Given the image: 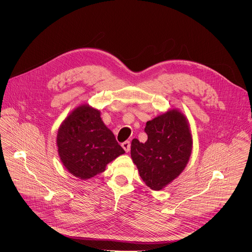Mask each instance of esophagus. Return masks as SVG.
<instances>
[{
	"label": "esophagus",
	"instance_id": "esophagus-1",
	"mask_svg": "<svg viewBox=\"0 0 252 252\" xmlns=\"http://www.w3.org/2000/svg\"><path fill=\"white\" fill-rule=\"evenodd\" d=\"M122 147H123V149L125 150L126 153H128L130 151V142L128 140H126V141L122 143Z\"/></svg>",
	"mask_w": 252,
	"mask_h": 252
}]
</instances>
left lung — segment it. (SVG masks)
I'll return each mask as SVG.
<instances>
[{"label":"left lung","mask_w":252,"mask_h":252,"mask_svg":"<svg viewBox=\"0 0 252 252\" xmlns=\"http://www.w3.org/2000/svg\"><path fill=\"white\" fill-rule=\"evenodd\" d=\"M148 140L133 138L130 156L145 184L161 190L186 168L192 151V134L187 117L168 110L147 123Z\"/></svg>","instance_id":"obj_1"}]
</instances>
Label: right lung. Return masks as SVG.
<instances>
[{
	"label": "right lung",
	"instance_id": "1",
	"mask_svg": "<svg viewBox=\"0 0 252 252\" xmlns=\"http://www.w3.org/2000/svg\"><path fill=\"white\" fill-rule=\"evenodd\" d=\"M57 147L67 171L83 181L104 171L107 163L125 154L100 112L89 104L77 106L63 121Z\"/></svg>",
	"mask_w": 252,
	"mask_h": 252
}]
</instances>
